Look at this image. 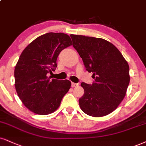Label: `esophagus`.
Listing matches in <instances>:
<instances>
[{"instance_id":"34e87169","label":"esophagus","mask_w":146,"mask_h":146,"mask_svg":"<svg viewBox=\"0 0 146 146\" xmlns=\"http://www.w3.org/2000/svg\"><path fill=\"white\" fill-rule=\"evenodd\" d=\"M78 85V83H75V82H72V87H74Z\"/></svg>"}]
</instances>
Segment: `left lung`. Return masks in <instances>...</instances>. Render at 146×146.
Here are the masks:
<instances>
[{
  "label": "left lung",
  "instance_id": "left-lung-1",
  "mask_svg": "<svg viewBox=\"0 0 146 146\" xmlns=\"http://www.w3.org/2000/svg\"><path fill=\"white\" fill-rule=\"evenodd\" d=\"M72 45L93 72L92 84L82 82L79 106L85 114L102 117L114 111L125 97L130 82L129 66L119 50L100 38L71 35Z\"/></svg>",
  "mask_w": 146,
  "mask_h": 146
}]
</instances>
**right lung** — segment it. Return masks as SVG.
Returning <instances> with one entry per match:
<instances>
[{"mask_svg": "<svg viewBox=\"0 0 146 146\" xmlns=\"http://www.w3.org/2000/svg\"><path fill=\"white\" fill-rule=\"evenodd\" d=\"M72 44L66 34L48 32L36 38L21 53L14 71L15 87L23 105L32 112H54L69 91L70 80H51L47 74L57 68L60 52Z\"/></svg>", "mask_w": 146, "mask_h": 146, "instance_id": "right-lung-1", "label": "right lung"}]
</instances>
